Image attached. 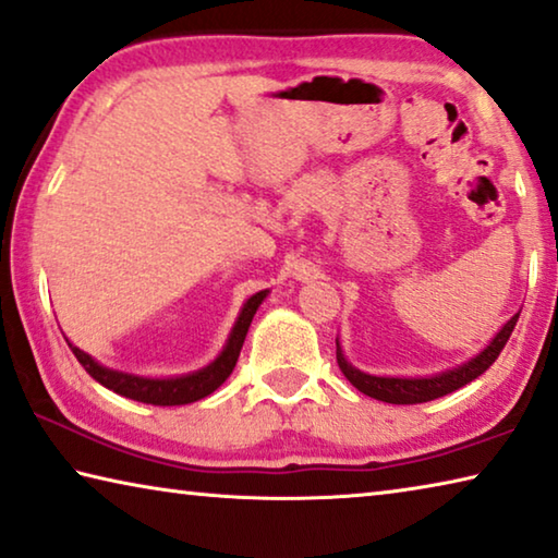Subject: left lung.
Here are the masks:
<instances>
[{
  "label": "left lung",
  "mask_w": 558,
  "mask_h": 558,
  "mask_svg": "<svg viewBox=\"0 0 558 558\" xmlns=\"http://www.w3.org/2000/svg\"><path fill=\"white\" fill-rule=\"evenodd\" d=\"M519 320V313L511 317V320L501 327L497 338H494L486 348L476 355L474 360L466 362V365L449 369V373H441L435 377H375V375H365L360 373L344 360L340 344H338V365L342 369V375L350 379L352 387H357L360 392H365L367 397H375L379 402H390V404H417V402H429L437 400V397H445L449 392L459 390V387L470 385L472 379L484 375L486 369L494 365V360L499 357V352L507 344L509 335L514 332V325Z\"/></svg>",
  "instance_id": "8db88e82"
}]
</instances>
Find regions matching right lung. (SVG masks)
Instances as JSON below:
<instances>
[{
  "label": "right lung",
  "mask_w": 558,
  "mask_h": 558,
  "mask_svg": "<svg viewBox=\"0 0 558 558\" xmlns=\"http://www.w3.org/2000/svg\"><path fill=\"white\" fill-rule=\"evenodd\" d=\"M268 295V290H260L255 293L247 303L243 305L241 315L233 325L231 338H228L226 348L216 362H210L208 367L198 369L193 375H183V377H171V379H151V377H136V375H126V373H117V369H109L99 365V362L92 360L84 350L72 348L74 357L82 362V367L92 375L96 383H101L104 387H109L121 397H129V400L136 402H146V404H158V407H173V404H189V402H198L203 397H208L210 392H216L220 385L226 383L228 375L233 373L238 355H241L243 340L247 335V327L253 323V315L258 311L260 303Z\"/></svg>",
  "instance_id": "right-lung-1"
}]
</instances>
